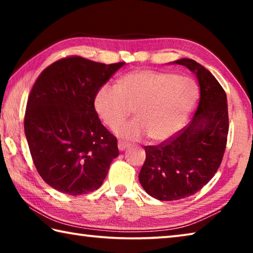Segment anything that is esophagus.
Returning a JSON list of instances; mask_svg holds the SVG:
<instances>
[{"label": "esophagus", "mask_w": 253, "mask_h": 253, "mask_svg": "<svg viewBox=\"0 0 253 253\" xmlns=\"http://www.w3.org/2000/svg\"><path fill=\"white\" fill-rule=\"evenodd\" d=\"M126 148H128V145L126 143H123V142H119L118 143V149H119V151L124 152Z\"/></svg>", "instance_id": "1"}]
</instances>
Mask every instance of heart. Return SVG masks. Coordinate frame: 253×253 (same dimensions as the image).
<instances>
[{"label": "heart", "mask_w": 253, "mask_h": 253, "mask_svg": "<svg viewBox=\"0 0 253 253\" xmlns=\"http://www.w3.org/2000/svg\"><path fill=\"white\" fill-rule=\"evenodd\" d=\"M198 96V84L188 77L142 69L124 76L118 85L102 84L93 106L98 117L110 129L134 110L135 121L115 129L121 138L139 140L148 136L153 143H163L181 130Z\"/></svg>", "instance_id": "1"}]
</instances>
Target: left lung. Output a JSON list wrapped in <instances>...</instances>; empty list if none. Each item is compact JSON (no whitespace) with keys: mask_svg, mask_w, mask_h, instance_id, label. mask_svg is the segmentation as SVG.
Returning a JSON list of instances; mask_svg holds the SVG:
<instances>
[{"mask_svg":"<svg viewBox=\"0 0 253 253\" xmlns=\"http://www.w3.org/2000/svg\"><path fill=\"white\" fill-rule=\"evenodd\" d=\"M170 63L186 67L196 76L200 102L190 125L176 137L158 146H145L139 183L160 201L187 198L207 185L223 158L229 131L228 101L219 81L192 59Z\"/></svg>","mask_w":253,"mask_h":253,"instance_id":"obj_1","label":"left lung"}]
</instances>
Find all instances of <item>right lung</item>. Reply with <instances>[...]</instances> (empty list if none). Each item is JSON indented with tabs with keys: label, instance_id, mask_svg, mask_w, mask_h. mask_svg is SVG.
<instances>
[{
	"label": "right lung",
	"instance_id": "obj_1",
	"mask_svg": "<svg viewBox=\"0 0 253 253\" xmlns=\"http://www.w3.org/2000/svg\"><path fill=\"white\" fill-rule=\"evenodd\" d=\"M123 66L69 57L45 68L34 84L24 132L38 172L54 190L69 195L97 190L118 156L116 137L101 124L93 99Z\"/></svg>",
	"mask_w": 253,
	"mask_h": 253
}]
</instances>
